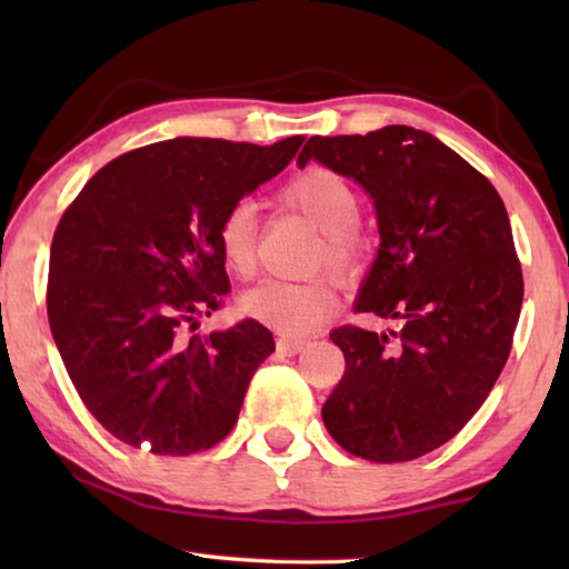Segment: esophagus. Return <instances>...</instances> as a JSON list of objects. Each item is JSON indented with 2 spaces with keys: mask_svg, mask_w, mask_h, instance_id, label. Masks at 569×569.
Here are the masks:
<instances>
[{
  "mask_svg": "<svg viewBox=\"0 0 569 569\" xmlns=\"http://www.w3.org/2000/svg\"><path fill=\"white\" fill-rule=\"evenodd\" d=\"M308 346V341L306 339H288V336H281V339L276 341V349H278V353H283V356H296V353H301L303 349Z\"/></svg>",
  "mask_w": 569,
  "mask_h": 569,
  "instance_id": "34e87169",
  "label": "esophagus"
}]
</instances>
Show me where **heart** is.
Instances as JSON below:
<instances>
[{"label": "heart", "mask_w": 569, "mask_h": 569, "mask_svg": "<svg viewBox=\"0 0 569 569\" xmlns=\"http://www.w3.org/2000/svg\"><path fill=\"white\" fill-rule=\"evenodd\" d=\"M281 196L323 233L313 268L329 266L336 273H353L361 261V240L353 233L361 220V196L353 182L331 168L313 166L288 180ZM216 246L220 261L233 276L248 278L256 271L258 218L248 200L233 203L220 216ZM240 308L250 319L286 336H303L339 308V288L326 276L301 283L268 278L250 288Z\"/></svg>", "instance_id": "heart-1"}]
</instances>
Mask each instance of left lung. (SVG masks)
Instances as JSON below:
<instances>
[{"label":"left lung","instance_id":"obj_1","mask_svg":"<svg viewBox=\"0 0 569 569\" xmlns=\"http://www.w3.org/2000/svg\"><path fill=\"white\" fill-rule=\"evenodd\" d=\"M311 158L377 208L381 246L356 311L403 321L389 336L351 323L331 333L346 371L323 423L353 457L419 459L475 417L512 351L525 283L507 208L465 158L407 124L316 134L298 166Z\"/></svg>","mask_w":569,"mask_h":569}]
</instances>
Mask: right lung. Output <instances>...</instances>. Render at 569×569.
<instances>
[{
    "instance_id": "add662e5",
    "label": "right lung",
    "mask_w": 569,
    "mask_h": 569,
    "mask_svg": "<svg viewBox=\"0 0 569 569\" xmlns=\"http://www.w3.org/2000/svg\"><path fill=\"white\" fill-rule=\"evenodd\" d=\"M176 138L124 152L57 223L47 316L88 411L132 449L188 457L236 427L248 383L276 351L256 319L186 336L228 296L220 216L303 146Z\"/></svg>"
}]
</instances>
